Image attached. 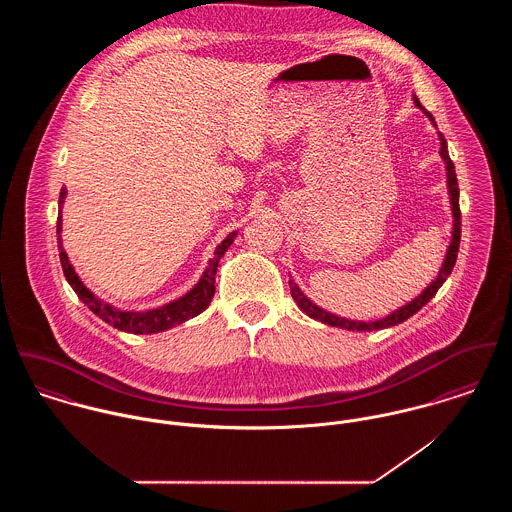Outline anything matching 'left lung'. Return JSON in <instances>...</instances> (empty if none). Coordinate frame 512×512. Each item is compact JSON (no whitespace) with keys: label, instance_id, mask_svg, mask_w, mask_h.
<instances>
[{"label":"left lung","instance_id":"left-lung-1","mask_svg":"<svg viewBox=\"0 0 512 512\" xmlns=\"http://www.w3.org/2000/svg\"><path fill=\"white\" fill-rule=\"evenodd\" d=\"M416 106H420L426 116L430 118V122L436 126V120L434 116L420 104L418 98H414ZM439 136V155L441 159L445 161V171H447V189H449V201H451V213H453V232H451V242H449V248H447V254H445V260L439 268L438 276L436 280L420 293L416 299L408 301L406 305H402L400 309L392 311L390 315L382 317V319H376V321H355V319H345V317H339L335 313H329L325 311L323 307L315 305L305 293L301 292L297 288V284L290 280V290H292L293 301L297 303V307L309 315L311 319H317L325 325H331V327H341V329H349V331H376V329H386V327H392V325H398V323H404L408 317H412L414 313H418L436 293L439 288L443 286V282L449 278L453 266H455V260H457V252H459V240H461V211H459V187H457V175H455V165L449 157V151H447V142L443 138V134Z\"/></svg>","mask_w":512,"mask_h":512}]
</instances>
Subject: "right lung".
Returning <instances> with one entry per match:
<instances>
[{
  "instance_id": "add662e5",
  "label": "right lung",
  "mask_w": 512,
  "mask_h": 512,
  "mask_svg": "<svg viewBox=\"0 0 512 512\" xmlns=\"http://www.w3.org/2000/svg\"><path fill=\"white\" fill-rule=\"evenodd\" d=\"M67 197V189H61V197H59V209H63ZM61 226H63V219H61V211H59V219H57V244L61 250V266L65 272L67 282L71 284L76 295L80 297V301L84 305H88V309L92 313H96L102 321H106L108 325L126 331V333H134V335H151V333H159L165 329H171L175 325L185 323L187 319L197 317L201 311H205L215 295V274L219 268V260L224 256V252L228 250V246L234 242L236 238V230L230 232L215 250V256L209 260L207 270L203 272L201 280L195 284V288L191 292L185 293L183 297L157 307V309H149V311H122L112 307L110 303H104L102 299H98L94 293L90 292L80 278L74 272L73 264L69 262V256L63 248V238H61Z\"/></svg>"
}]
</instances>
